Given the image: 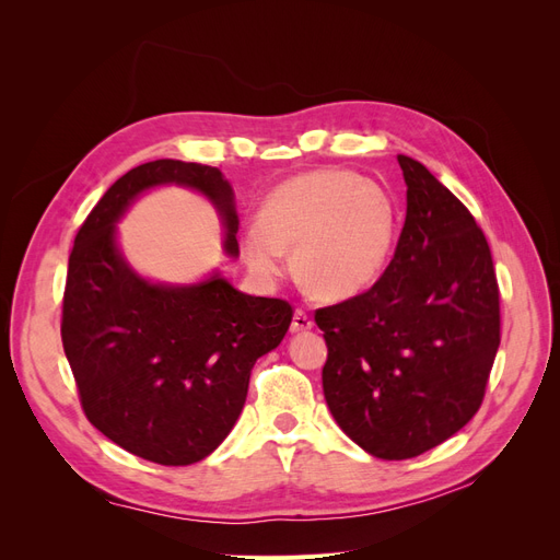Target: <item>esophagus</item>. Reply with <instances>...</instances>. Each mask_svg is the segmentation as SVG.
<instances>
[{
	"label": "esophagus",
	"instance_id": "esophagus-1",
	"mask_svg": "<svg viewBox=\"0 0 560 560\" xmlns=\"http://www.w3.org/2000/svg\"><path fill=\"white\" fill-rule=\"evenodd\" d=\"M308 329H313V319L308 317V313L306 311H296L294 313V317H292V331L294 334H301V331H308Z\"/></svg>",
	"mask_w": 560,
	"mask_h": 560
}]
</instances>
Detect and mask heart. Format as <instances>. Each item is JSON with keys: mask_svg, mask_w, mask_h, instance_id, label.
Wrapping results in <instances>:
<instances>
[{"mask_svg": "<svg viewBox=\"0 0 560 560\" xmlns=\"http://www.w3.org/2000/svg\"><path fill=\"white\" fill-rule=\"evenodd\" d=\"M399 229V206L385 186L350 171H313L280 184L261 224L243 235L249 268L273 282L294 273L322 301H346L378 280Z\"/></svg>", "mask_w": 560, "mask_h": 560, "instance_id": "1", "label": "heart"}]
</instances>
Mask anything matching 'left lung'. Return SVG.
<instances>
[{
	"instance_id": "1",
	"label": "left lung",
	"mask_w": 560,
	"mask_h": 560,
	"mask_svg": "<svg viewBox=\"0 0 560 560\" xmlns=\"http://www.w3.org/2000/svg\"><path fill=\"white\" fill-rule=\"evenodd\" d=\"M406 219L371 290L317 308L334 420L383 460L425 453L479 411L500 348L493 257L471 212L425 165L397 156Z\"/></svg>"
}]
</instances>
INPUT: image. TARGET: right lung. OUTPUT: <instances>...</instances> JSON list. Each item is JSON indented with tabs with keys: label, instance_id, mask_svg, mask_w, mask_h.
Returning a JSON list of instances; mask_svg holds the SVG:
<instances>
[{
	"label": "right lung",
	"instance_id": "obj_1",
	"mask_svg": "<svg viewBox=\"0 0 560 560\" xmlns=\"http://www.w3.org/2000/svg\"><path fill=\"white\" fill-rule=\"evenodd\" d=\"M191 186L212 200L238 254L231 184L212 165L161 159L116 179L81 224L67 266L62 348L93 425L159 465L208 457L238 420L252 366L292 325L282 299L249 296L212 276L189 287L140 278L116 247V222L142 191Z\"/></svg>",
	"mask_w": 560,
	"mask_h": 560
}]
</instances>
